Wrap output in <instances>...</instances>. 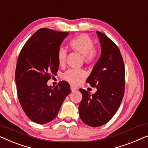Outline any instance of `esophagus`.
I'll list each match as a JSON object with an SVG mask.
<instances>
[{
    "mask_svg": "<svg viewBox=\"0 0 148 148\" xmlns=\"http://www.w3.org/2000/svg\"><path fill=\"white\" fill-rule=\"evenodd\" d=\"M70 89H71L72 92H74V91H76L77 90V88L73 86V85H71V86H70Z\"/></svg>",
    "mask_w": 148,
    "mask_h": 148,
    "instance_id": "obj_1",
    "label": "esophagus"
}]
</instances>
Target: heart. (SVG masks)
<instances>
[{"mask_svg": "<svg viewBox=\"0 0 148 148\" xmlns=\"http://www.w3.org/2000/svg\"><path fill=\"white\" fill-rule=\"evenodd\" d=\"M94 41L85 33H82L73 37L69 41V46L72 50L82 55L85 63L92 64L98 58V51L94 48ZM67 51L64 48L59 49L58 51V62L60 66H64L66 62ZM86 76V72L82 69H70L63 74V78L73 84H77L81 79Z\"/></svg>", "mask_w": 148, "mask_h": 148, "instance_id": "obj_1", "label": "heart"}]
</instances>
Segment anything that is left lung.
<instances>
[{
  "label": "left lung",
  "instance_id": "8db88e82",
  "mask_svg": "<svg viewBox=\"0 0 148 148\" xmlns=\"http://www.w3.org/2000/svg\"><path fill=\"white\" fill-rule=\"evenodd\" d=\"M101 47L99 60L86 79L97 92L90 95L80 88L82 99L79 113L85 124L93 127L111 120L119 107L125 91V67L119 49L107 35L97 32Z\"/></svg>",
  "mask_w": 148,
  "mask_h": 148
}]
</instances>
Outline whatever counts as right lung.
Segmentation results:
<instances>
[{
  "label": "right lung",
  "mask_w": 148,
  "mask_h": 148,
  "mask_svg": "<svg viewBox=\"0 0 148 148\" xmlns=\"http://www.w3.org/2000/svg\"><path fill=\"white\" fill-rule=\"evenodd\" d=\"M68 34L40 29L27 41L18 56L15 71L18 98L27 116L36 123L52 121L71 92L66 81L55 87L47 85L59 68L58 51Z\"/></svg>",
  "instance_id": "obj_1"
}]
</instances>
